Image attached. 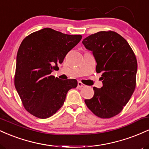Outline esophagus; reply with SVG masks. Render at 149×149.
Returning a JSON list of instances; mask_svg holds the SVG:
<instances>
[{
    "instance_id": "obj_1",
    "label": "esophagus",
    "mask_w": 149,
    "mask_h": 149,
    "mask_svg": "<svg viewBox=\"0 0 149 149\" xmlns=\"http://www.w3.org/2000/svg\"><path fill=\"white\" fill-rule=\"evenodd\" d=\"M85 85L83 84V83H81L80 81L78 82V87L79 88H83V87H85Z\"/></svg>"
}]
</instances>
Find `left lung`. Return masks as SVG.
Listing matches in <instances>:
<instances>
[{
	"label": "left lung",
	"instance_id": "8db88e82",
	"mask_svg": "<svg viewBox=\"0 0 149 149\" xmlns=\"http://www.w3.org/2000/svg\"><path fill=\"white\" fill-rule=\"evenodd\" d=\"M82 42L92 51L103 83L101 88L94 87L93 97L85 103L95 115L110 118L122 111L134 91L136 56L127 40L112 31L92 34Z\"/></svg>",
	"mask_w": 149,
	"mask_h": 149
}]
</instances>
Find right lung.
Instances as JSON below:
<instances>
[{
	"mask_svg": "<svg viewBox=\"0 0 149 149\" xmlns=\"http://www.w3.org/2000/svg\"><path fill=\"white\" fill-rule=\"evenodd\" d=\"M81 35H69L50 28L31 33L22 40L17 55L15 86L26 110L41 119L62 107L76 79L51 76L66 54L80 41Z\"/></svg>",
	"mask_w": 149,
	"mask_h": 149,
	"instance_id": "add662e5",
	"label": "right lung"
}]
</instances>
